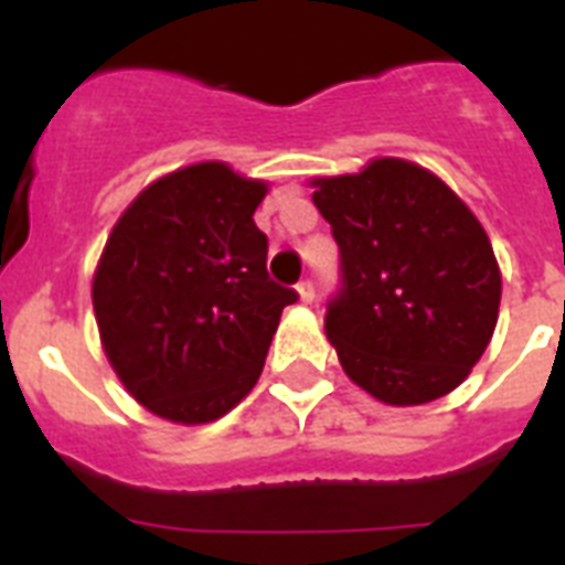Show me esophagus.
I'll use <instances>...</instances> for the list:
<instances>
[{"label": "esophagus", "instance_id": "esophagus-1", "mask_svg": "<svg viewBox=\"0 0 565 565\" xmlns=\"http://www.w3.org/2000/svg\"><path fill=\"white\" fill-rule=\"evenodd\" d=\"M299 299L301 301H313V299H317V287H313V281H310V278H305V281L299 284Z\"/></svg>", "mask_w": 565, "mask_h": 565}]
</instances>
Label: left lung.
<instances>
[{
    "mask_svg": "<svg viewBox=\"0 0 565 565\" xmlns=\"http://www.w3.org/2000/svg\"><path fill=\"white\" fill-rule=\"evenodd\" d=\"M313 188L340 246L326 334L345 375L398 407L451 393L499 319L501 275L481 222L437 175L398 158Z\"/></svg>",
    "mask_w": 565,
    "mask_h": 565,
    "instance_id": "obj_1",
    "label": "left lung"
}]
</instances>
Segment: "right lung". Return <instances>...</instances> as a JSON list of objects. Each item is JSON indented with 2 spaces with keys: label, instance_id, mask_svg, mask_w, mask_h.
<instances>
[{
  "label": "right lung",
  "instance_id": "add662e5",
  "mask_svg": "<svg viewBox=\"0 0 565 565\" xmlns=\"http://www.w3.org/2000/svg\"><path fill=\"white\" fill-rule=\"evenodd\" d=\"M266 195L225 163H195L137 195L93 278L102 345L137 402L170 422L220 419L255 386L299 292L266 273L252 213Z\"/></svg>",
  "mask_w": 565,
  "mask_h": 565
}]
</instances>
